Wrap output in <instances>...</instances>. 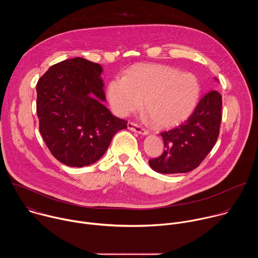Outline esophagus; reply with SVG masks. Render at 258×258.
I'll return each mask as SVG.
<instances>
[{"label":"esophagus","mask_w":258,"mask_h":258,"mask_svg":"<svg viewBox=\"0 0 258 258\" xmlns=\"http://www.w3.org/2000/svg\"><path fill=\"white\" fill-rule=\"evenodd\" d=\"M127 127H128V130H131L133 132H136L138 134H141V135H147V134H148V131H147L146 128H144L143 126H141L140 124L135 123V122H128L127 123Z\"/></svg>","instance_id":"obj_1"}]
</instances>
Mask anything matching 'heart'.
Returning <instances> with one entry per match:
<instances>
[{
	"label": "heart",
	"instance_id": "obj_1",
	"mask_svg": "<svg viewBox=\"0 0 258 258\" xmlns=\"http://www.w3.org/2000/svg\"><path fill=\"white\" fill-rule=\"evenodd\" d=\"M201 87L191 72L163 64H138L111 80L107 87L110 106L118 116L144 109L157 126H171L188 118L199 101Z\"/></svg>",
	"mask_w": 258,
	"mask_h": 258
}]
</instances>
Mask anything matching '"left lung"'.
<instances>
[{"label": "left lung", "instance_id": "1", "mask_svg": "<svg viewBox=\"0 0 258 258\" xmlns=\"http://www.w3.org/2000/svg\"><path fill=\"white\" fill-rule=\"evenodd\" d=\"M222 106L217 91L204 95L187 120L161 133L165 150L149 160L150 166L160 173H183L199 166L217 141Z\"/></svg>", "mask_w": 258, "mask_h": 258}]
</instances>
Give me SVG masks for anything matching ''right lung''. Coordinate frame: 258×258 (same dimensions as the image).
<instances>
[{
	"instance_id": "right-lung-1",
	"label": "right lung",
	"mask_w": 258,
	"mask_h": 258,
	"mask_svg": "<svg viewBox=\"0 0 258 258\" xmlns=\"http://www.w3.org/2000/svg\"><path fill=\"white\" fill-rule=\"evenodd\" d=\"M101 73V65L77 57L51 66L36 84L41 135L53 156L65 165L96 162L113 136L127 127L126 120L103 105Z\"/></svg>"
}]
</instances>
